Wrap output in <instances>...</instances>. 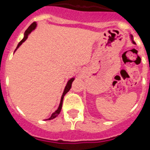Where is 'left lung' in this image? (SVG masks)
Returning a JSON list of instances; mask_svg holds the SVG:
<instances>
[{
  "label": "left lung",
  "mask_w": 150,
  "mask_h": 150,
  "mask_svg": "<svg viewBox=\"0 0 150 150\" xmlns=\"http://www.w3.org/2000/svg\"><path fill=\"white\" fill-rule=\"evenodd\" d=\"M130 38H131V40H132V42L135 45V44H136V42H135V41H133V38H132V35H130Z\"/></svg>",
  "instance_id": "8db88e82"
}]
</instances>
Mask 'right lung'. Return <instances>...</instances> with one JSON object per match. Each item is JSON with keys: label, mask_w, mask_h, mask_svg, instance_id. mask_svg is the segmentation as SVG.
Wrapping results in <instances>:
<instances>
[{"label": "right lung", "mask_w": 150, "mask_h": 150, "mask_svg": "<svg viewBox=\"0 0 150 150\" xmlns=\"http://www.w3.org/2000/svg\"><path fill=\"white\" fill-rule=\"evenodd\" d=\"M36 27H37V23H36V22L32 23V24H31V25L28 27V28L27 29L26 31H25V32H24V38H23V39L21 40V41L19 43H18V46H17V48L15 49V51L18 49V47H20L21 45H22L23 42H24V41H26L27 38H28V35L31 34V31H34V30L36 28ZM15 51H14V52H15ZM74 80H75V78H71V79H69V81H68L66 86H65V88H64V92H63L62 96V98H61L60 104H59V106H58V109H57V110H56L54 112L52 113V115H51V117H50L49 119H47V120H51V119H54V118L57 117V116L59 115V113H60L61 110H62V102H63V98H64V96H65V94H66L67 92H69V90H70V88H71V84H72V82H73V81H74Z\"/></svg>", "instance_id": "add662e5"}]
</instances>
